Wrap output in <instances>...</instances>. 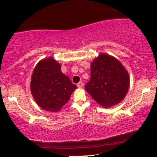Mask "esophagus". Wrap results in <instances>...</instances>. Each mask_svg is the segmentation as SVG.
Returning <instances> with one entry per match:
<instances>
[{"mask_svg":"<svg viewBox=\"0 0 157 157\" xmlns=\"http://www.w3.org/2000/svg\"><path fill=\"white\" fill-rule=\"evenodd\" d=\"M77 87L79 88V89H81V88L82 87V86H83V83H82V82H79L77 84Z\"/></svg>","mask_w":157,"mask_h":157,"instance_id":"1","label":"esophagus"}]
</instances>
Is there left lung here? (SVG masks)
I'll return each mask as SVG.
<instances>
[{
	"instance_id": "obj_1",
	"label": "left lung",
	"mask_w": 157,
	"mask_h": 157,
	"mask_svg": "<svg viewBox=\"0 0 157 157\" xmlns=\"http://www.w3.org/2000/svg\"><path fill=\"white\" fill-rule=\"evenodd\" d=\"M130 79L128 71L115 57L100 54L91 64V79L86 91L104 108L117 105L125 98Z\"/></svg>"
}]
</instances>
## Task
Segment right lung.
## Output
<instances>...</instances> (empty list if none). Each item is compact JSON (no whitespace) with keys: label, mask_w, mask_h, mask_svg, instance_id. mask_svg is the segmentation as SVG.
I'll use <instances>...</instances> for the list:
<instances>
[{"label":"right lung","mask_w":157,"mask_h":157,"mask_svg":"<svg viewBox=\"0 0 157 157\" xmlns=\"http://www.w3.org/2000/svg\"><path fill=\"white\" fill-rule=\"evenodd\" d=\"M30 86L37 105L52 112L60 111L77 88L61 71L60 64L52 57L44 59L37 64Z\"/></svg>","instance_id":"right-lung-1"}]
</instances>
